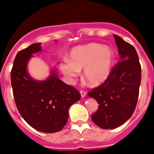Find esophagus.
Wrapping results in <instances>:
<instances>
[{
    "mask_svg": "<svg viewBox=\"0 0 154 154\" xmlns=\"http://www.w3.org/2000/svg\"><path fill=\"white\" fill-rule=\"evenodd\" d=\"M80 94H81L82 98H84L85 96H86V92L84 90H80Z\"/></svg>",
    "mask_w": 154,
    "mask_h": 154,
    "instance_id": "esophagus-1",
    "label": "esophagus"
}]
</instances>
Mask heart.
Segmentation results:
<instances>
[{
    "label": "heart",
    "instance_id": "1",
    "mask_svg": "<svg viewBox=\"0 0 154 154\" xmlns=\"http://www.w3.org/2000/svg\"><path fill=\"white\" fill-rule=\"evenodd\" d=\"M70 61L65 59L60 64L62 73L69 79L78 76L83 70V78L92 86H98L106 81L113 65V52L107 46L90 43L74 48Z\"/></svg>",
    "mask_w": 154,
    "mask_h": 154
}]
</instances>
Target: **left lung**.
Returning <instances> with one entry per match:
<instances>
[{"label":"left lung","instance_id":"obj_1","mask_svg":"<svg viewBox=\"0 0 154 154\" xmlns=\"http://www.w3.org/2000/svg\"><path fill=\"white\" fill-rule=\"evenodd\" d=\"M120 60L112 68L105 82L88 92L96 99L99 108L92 120L102 129H115L133 115L139 97L141 65L132 45L113 35Z\"/></svg>","mask_w":154,"mask_h":154}]
</instances>
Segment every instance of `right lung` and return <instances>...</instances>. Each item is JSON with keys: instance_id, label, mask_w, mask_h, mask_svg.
Segmentation results:
<instances>
[{"instance_id": "right-lung-1", "label": "right lung", "mask_w": 154, "mask_h": 154, "mask_svg": "<svg viewBox=\"0 0 154 154\" xmlns=\"http://www.w3.org/2000/svg\"><path fill=\"white\" fill-rule=\"evenodd\" d=\"M41 50V43H35L16 55L11 72L14 99L19 113L31 127L55 133L67 123L69 107L81 99V95L75 87L59 79L55 71L45 81L30 77L27 64L32 54Z\"/></svg>"}]
</instances>
